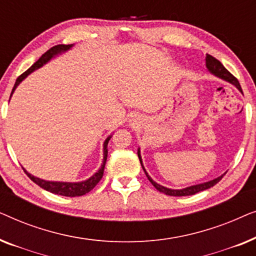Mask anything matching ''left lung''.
<instances>
[{
  "label": "left lung",
  "mask_w": 256,
  "mask_h": 256,
  "mask_svg": "<svg viewBox=\"0 0 256 256\" xmlns=\"http://www.w3.org/2000/svg\"><path fill=\"white\" fill-rule=\"evenodd\" d=\"M205 62H206V68H208V72L211 73V74L218 76V78L225 80V82H227L232 84L233 86H236V88L239 90L241 93H242V90H241V86H240L239 82H238V79L236 78V76H233L232 74H230V73L227 71L225 68H224V65L218 60V59H216L214 57H212V56H210V54H206ZM138 156L140 158V163H141L143 170H144V172L146 174V177H148V180H150V183H152L154 186H155L160 192H163V194H166L168 196H174V197L192 196V194H198V192H200V191L208 190V188L214 186V185L218 183L220 180H222L224 174H226L225 172L224 174H222V176L214 178V180L205 182V183L194 184V185H191V186H188V188H177V190H176V188H169L163 186V185H160L158 183H156V182L149 176L148 172H146V169H144V166H143V162H142V157H141V152H140V148L138 149Z\"/></svg>",
  "instance_id": "8db88e82"
}]
</instances>
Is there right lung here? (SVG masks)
I'll use <instances>...</instances> for the list:
<instances>
[{
  "label": "right lung",
  "instance_id": "add662e5",
  "mask_svg": "<svg viewBox=\"0 0 256 256\" xmlns=\"http://www.w3.org/2000/svg\"><path fill=\"white\" fill-rule=\"evenodd\" d=\"M72 48H73V44H70V45L60 44V45H56V46L51 48L50 50L45 52V54L42 56V57L38 59V60L34 62V64L31 66L29 70H26V71L24 72L22 76H20L18 78H17L15 85H14V88L12 90V94H10V98H12V93L15 92L17 86H18L28 76L31 74L34 71H36V70L40 68L42 66L48 64L51 59L58 57V56H60L62 54H65L66 51L71 50ZM110 138H112V135L108 136V138L104 140V160H102V163H101V166L99 168V170H98L96 174H92V176H90V178H87V180H82V182L45 180H42V178L34 176V174H31L30 172H28L24 168H23V170L26 171L28 177H29L30 180L34 182V183H36L38 186H40L42 188H44V190L51 192V194L65 196V197H79V196H84V194H88L92 188H94V186L99 183L100 180L104 176V166H106L107 154H108L107 144H108V142H110Z\"/></svg>",
  "mask_w": 256,
  "mask_h": 256
}]
</instances>
